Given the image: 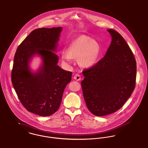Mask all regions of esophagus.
I'll list each match as a JSON object with an SVG mask.
<instances>
[{
    "label": "esophagus",
    "mask_w": 148,
    "mask_h": 148,
    "mask_svg": "<svg viewBox=\"0 0 148 148\" xmlns=\"http://www.w3.org/2000/svg\"><path fill=\"white\" fill-rule=\"evenodd\" d=\"M73 79H75L76 81H79V80H81V76L79 75V74H76V75H75V76L73 77Z\"/></svg>",
    "instance_id": "34e87169"
}]
</instances>
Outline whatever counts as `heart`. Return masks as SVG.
<instances>
[{
	"instance_id": "obj_1",
	"label": "heart",
	"mask_w": 148,
	"mask_h": 148,
	"mask_svg": "<svg viewBox=\"0 0 148 148\" xmlns=\"http://www.w3.org/2000/svg\"><path fill=\"white\" fill-rule=\"evenodd\" d=\"M100 53V47L96 40L81 35L69 44L67 52H62L60 58L66 65L72 63V58H78L79 63L82 67L88 68L95 64Z\"/></svg>"
}]
</instances>
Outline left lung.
I'll return each instance as SVG.
<instances>
[{
  "label": "left lung",
  "mask_w": 148,
  "mask_h": 148,
  "mask_svg": "<svg viewBox=\"0 0 148 148\" xmlns=\"http://www.w3.org/2000/svg\"><path fill=\"white\" fill-rule=\"evenodd\" d=\"M108 31L112 41L105 56L82 72L84 98L90 112L97 116L117 111L135 86L136 63L134 54L118 32L112 29Z\"/></svg>",
  "instance_id": "obj_1"
}]
</instances>
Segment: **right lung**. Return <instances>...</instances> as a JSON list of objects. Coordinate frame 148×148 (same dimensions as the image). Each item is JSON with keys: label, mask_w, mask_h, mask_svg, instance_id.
<instances>
[{"label": "right lung", "mask_w": 148, "mask_h": 148, "mask_svg": "<svg viewBox=\"0 0 148 148\" xmlns=\"http://www.w3.org/2000/svg\"><path fill=\"white\" fill-rule=\"evenodd\" d=\"M62 27L40 28L32 31L16 50L12 82L21 103L29 112L49 116L59 108L72 72L58 65L57 51ZM42 59L36 71L31 69L33 58Z\"/></svg>", "instance_id": "add662e5"}]
</instances>
